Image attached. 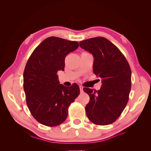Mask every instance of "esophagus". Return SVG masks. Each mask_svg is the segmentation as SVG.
Segmentation results:
<instances>
[{"label": "esophagus", "mask_w": 151, "mask_h": 151, "mask_svg": "<svg viewBox=\"0 0 151 151\" xmlns=\"http://www.w3.org/2000/svg\"><path fill=\"white\" fill-rule=\"evenodd\" d=\"M83 88H83L82 86H80V90H81V93H82L83 91H83Z\"/></svg>", "instance_id": "esophagus-1"}]
</instances>
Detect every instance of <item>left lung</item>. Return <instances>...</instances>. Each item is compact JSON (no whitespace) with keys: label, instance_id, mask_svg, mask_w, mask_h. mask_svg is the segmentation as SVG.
I'll return each instance as SVG.
<instances>
[{"label":"left lung","instance_id":"obj_1","mask_svg":"<svg viewBox=\"0 0 151 151\" xmlns=\"http://www.w3.org/2000/svg\"><path fill=\"white\" fill-rule=\"evenodd\" d=\"M79 43L93 56V70L102 80L98 91L83 89L90 99L86 106V115L96 124L113 123L129 101L132 75L129 64L119 49L104 37L90 38Z\"/></svg>","mask_w":151,"mask_h":151}]
</instances>
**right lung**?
I'll return each mask as SVG.
<instances>
[{
	"label": "right lung",
	"instance_id": "obj_1",
	"mask_svg": "<svg viewBox=\"0 0 151 151\" xmlns=\"http://www.w3.org/2000/svg\"><path fill=\"white\" fill-rule=\"evenodd\" d=\"M77 41L57 37L43 40L32 53L23 73V87L31 114L43 125L56 127L68 115L80 93L79 86L60 84L57 73L64 70L65 58L78 47Z\"/></svg>",
	"mask_w": 151,
	"mask_h": 151
}]
</instances>
